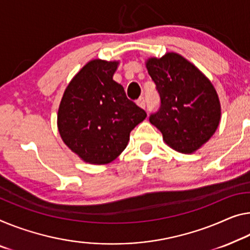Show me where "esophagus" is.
<instances>
[{
  "label": "esophagus",
  "instance_id": "obj_1",
  "mask_svg": "<svg viewBox=\"0 0 250 250\" xmlns=\"http://www.w3.org/2000/svg\"><path fill=\"white\" fill-rule=\"evenodd\" d=\"M136 104H137L138 106L141 107V108H145V99H144V97H140V98H138Z\"/></svg>",
  "mask_w": 250,
  "mask_h": 250
}]
</instances>
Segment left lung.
Segmentation results:
<instances>
[{"label":"left lung","instance_id":"1","mask_svg":"<svg viewBox=\"0 0 250 250\" xmlns=\"http://www.w3.org/2000/svg\"><path fill=\"white\" fill-rule=\"evenodd\" d=\"M161 105L149 122L161 130L168 146L190 154L210 140L220 123L216 89L199 69L182 56L167 52L146 61Z\"/></svg>","mask_w":250,"mask_h":250}]
</instances>
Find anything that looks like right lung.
<instances>
[{
    "instance_id": "right-lung-1",
    "label": "right lung",
    "mask_w": 250,
    "mask_h": 250,
    "mask_svg": "<svg viewBox=\"0 0 250 250\" xmlns=\"http://www.w3.org/2000/svg\"><path fill=\"white\" fill-rule=\"evenodd\" d=\"M118 61L91 60L64 90L58 129L64 144L90 164H107L124 151L146 113L113 79Z\"/></svg>"
}]
</instances>
